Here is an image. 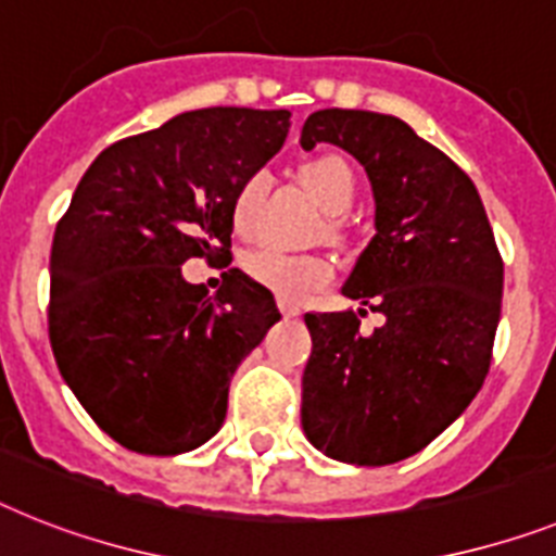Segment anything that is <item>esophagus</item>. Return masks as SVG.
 I'll return each mask as SVG.
<instances>
[{"label": "esophagus", "instance_id": "1", "mask_svg": "<svg viewBox=\"0 0 556 556\" xmlns=\"http://www.w3.org/2000/svg\"><path fill=\"white\" fill-rule=\"evenodd\" d=\"M279 311H282V316H288V319L300 316V307L293 305V302H288V300H279Z\"/></svg>", "mask_w": 556, "mask_h": 556}]
</instances>
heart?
<instances>
[{"label": "heart", "mask_w": 556, "mask_h": 556, "mask_svg": "<svg viewBox=\"0 0 556 556\" xmlns=\"http://www.w3.org/2000/svg\"><path fill=\"white\" fill-rule=\"evenodd\" d=\"M302 184L314 191L316 200L328 208L330 214H344L356 198V177L348 161L333 152L316 155L302 163L300 169ZM270 186V177L265 169L251 172L235 191V203H231V220L240 235H251L256 228L260 206H263L265 191ZM242 268L254 282L274 291L279 300L300 302L307 293L319 291L333 279V265L321 254H293V251L274 249H254L245 254Z\"/></svg>", "instance_id": "obj_1"}]
</instances>
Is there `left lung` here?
Wrapping results in <instances>:
<instances>
[{
	"mask_svg": "<svg viewBox=\"0 0 556 556\" xmlns=\"http://www.w3.org/2000/svg\"><path fill=\"white\" fill-rule=\"evenodd\" d=\"M336 143L365 166L376 237L342 293L365 307L305 314L314 350L302 376L307 441L344 464L384 466L435 441L478 395L501 319L503 256L458 163L401 118L319 110L302 149Z\"/></svg>",
	"mask_w": 556,
	"mask_h": 556,
	"instance_id": "obj_1",
	"label": "left lung"
}]
</instances>
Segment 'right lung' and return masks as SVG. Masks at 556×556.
<instances>
[{
	"label": "right lung",
	"mask_w": 556,
	"mask_h": 556,
	"mask_svg": "<svg viewBox=\"0 0 556 556\" xmlns=\"http://www.w3.org/2000/svg\"><path fill=\"white\" fill-rule=\"evenodd\" d=\"M288 129V110H191L84 172L50 251V348L121 446L180 455L223 427L228 381L279 319L277 302L237 268L208 296L180 265L231 260L237 186Z\"/></svg>",
	"instance_id": "1"
}]
</instances>
